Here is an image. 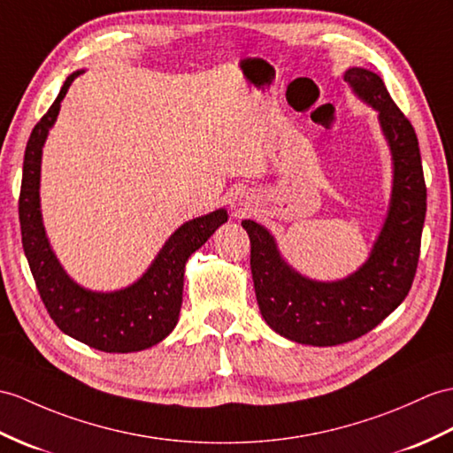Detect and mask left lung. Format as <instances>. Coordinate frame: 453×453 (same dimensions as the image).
<instances>
[{
    "instance_id": "obj_1",
    "label": "left lung",
    "mask_w": 453,
    "mask_h": 453,
    "mask_svg": "<svg viewBox=\"0 0 453 453\" xmlns=\"http://www.w3.org/2000/svg\"><path fill=\"white\" fill-rule=\"evenodd\" d=\"M343 81L378 111L392 154L390 204L369 258L342 280H312L283 258L276 237L265 226L255 219L241 222L250 239V272L262 319L276 334L303 345L328 347L361 338L402 304L415 278L426 214L413 125L376 73L349 67Z\"/></svg>"
}]
</instances>
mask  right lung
Returning a JSON list of instances; mask_svg holds the SVG:
<instances>
[{"label":"right lung","instance_id":"add662e5","mask_svg":"<svg viewBox=\"0 0 453 453\" xmlns=\"http://www.w3.org/2000/svg\"><path fill=\"white\" fill-rule=\"evenodd\" d=\"M84 69L71 73L48 113L30 133L23 162L19 219L23 249L42 301L58 328L73 340L106 353H134L165 340L175 328L183 303L185 265L195 250L227 222V210L188 219L179 226L150 266L131 286L115 291H92L73 280L46 235L40 210L42 149L59 115L61 100Z\"/></svg>","mask_w":453,"mask_h":453}]
</instances>
